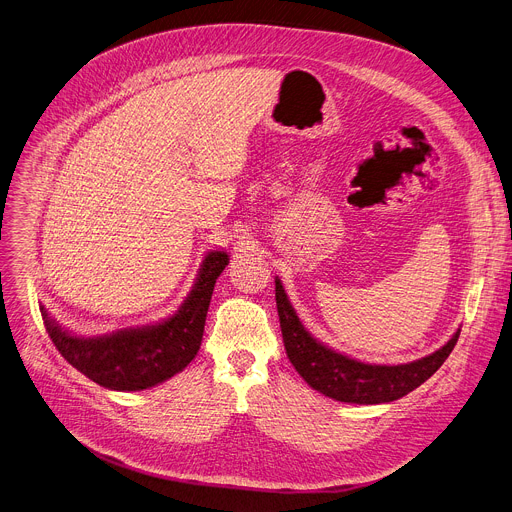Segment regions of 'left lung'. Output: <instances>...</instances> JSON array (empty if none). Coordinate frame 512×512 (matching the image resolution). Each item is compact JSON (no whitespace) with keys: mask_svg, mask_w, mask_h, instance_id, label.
I'll list each match as a JSON object with an SVG mask.
<instances>
[{"mask_svg":"<svg viewBox=\"0 0 512 512\" xmlns=\"http://www.w3.org/2000/svg\"><path fill=\"white\" fill-rule=\"evenodd\" d=\"M275 304L286 353L304 382L320 394L351 404H384L425 384L453 351L457 333L435 353L402 365L363 363L316 341L300 322L290 298L275 277Z\"/></svg>","mask_w":512,"mask_h":512,"instance_id":"left-lung-1","label":"left lung"}]
</instances>
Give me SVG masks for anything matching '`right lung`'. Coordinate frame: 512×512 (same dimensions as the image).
<instances>
[{
    "label": "right lung",
    "instance_id": "add662e5",
    "mask_svg": "<svg viewBox=\"0 0 512 512\" xmlns=\"http://www.w3.org/2000/svg\"><path fill=\"white\" fill-rule=\"evenodd\" d=\"M226 265L224 251H210L188 298L161 322L102 337H77L61 329L49 310L40 306L46 333L59 353L96 384L118 392L153 388L179 374L198 355L214 284Z\"/></svg>",
    "mask_w": 512,
    "mask_h": 512
}]
</instances>
